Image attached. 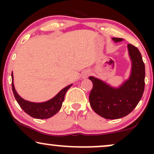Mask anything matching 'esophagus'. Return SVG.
Wrapping results in <instances>:
<instances>
[{
	"instance_id": "34e87169",
	"label": "esophagus",
	"mask_w": 154,
	"mask_h": 154,
	"mask_svg": "<svg viewBox=\"0 0 154 154\" xmlns=\"http://www.w3.org/2000/svg\"><path fill=\"white\" fill-rule=\"evenodd\" d=\"M90 74L91 73H90L89 71H87V70H86V71H84L82 74V78H86V77H88V76L90 75Z\"/></svg>"
}]
</instances>
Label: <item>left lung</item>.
<instances>
[{"instance_id":"8db88e82","label":"left lung","mask_w":154,"mask_h":154,"mask_svg":"<svg viewBox=\"0 0 154 154\" xmlns=\"http://www.w3.org/2000/svg\"><path fill=\"white\" fill-rule=\"evenodd\" d=\"M112 40L117 43L123 39L113 38ZM128 48L132 61L131 73L129 79L119 87L114 88L99 79L92 76L89 77L93 85L89 95L91 106L105 119H120L128 115L143 94L146 72L142 56L138 49L131 44H128Z\"/></svg>"}]
</instances>
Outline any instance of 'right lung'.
Segmentation results:
<instances>
[{"mask_svg":"<svg viewBox=\"0 0 154 154\" xmlns=\"http://www.w3.org/2000/svg\"><path fill=\"white\" fill-rule=\"evenodd\" d=\"M12 78V91L14 95L17 103L20 106V107L28 115L35 119H48L51 117L61 109L62 103L64 99L65 94L66 91L69 89L72 84L66 86L63 88L61 91L58 93L56 96L47 101L42 102V103H34L23 99L16 91L14 85V76L13 72L11 73Z\"/></svg>","mask_w":154,"mask_h":154,"instance_id":"obj_1","label":"right lung"}]
</instances>
